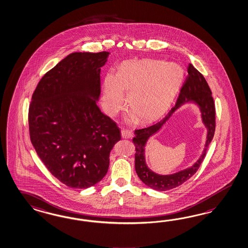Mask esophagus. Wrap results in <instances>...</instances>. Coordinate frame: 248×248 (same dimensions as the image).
Wrapping results in <instances>:
<instances>
[{
    "label": "esophagus",
    "mask_w": 248,
    "mask_h": 248,
    "mask_svg": "<svg viewBox=\"0 0 248 248\" xmlns=\"http://www.w3.org/2000/svg\"><path fill=\"white\" fill-rule=\"evenodd\" d=\"M121 137L123 139H129V138L133 137V132L131 130H128V129H122L121 130Z\"/></svg>",
    "instance_id": "esophagus-1"
}]
</instances>
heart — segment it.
<instances>
[{
  "label": "heart",
  "mask_w": 248,
  "mask_h": 248,
  "mask_svg": "<svg viewBox=\"0 0 248 248\" xmlns=\"http://www.w3.org/2000/svg\"><path fill=\"white\" fill-rule=\"evenodd\" d=\"M184 71L176 62L145 59L121 64L119 72H108L102 84L107 113L114 116L125 103L140 122L155 121L167 112L182 82ZM133 115H131V118Z\"/></svg>",
  "instance_id": "heart-1"
}]
</instances>
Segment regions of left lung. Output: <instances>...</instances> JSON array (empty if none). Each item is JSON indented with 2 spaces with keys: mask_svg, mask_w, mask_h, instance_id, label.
I'll return each instance as SVG.
<instances>
[{
  "mask_svg": "<svg viewBox=\"0 0 248 248\" xmlns=\"http://www.w3.org/2000/svg\"><path fill=\"white\" fill-rule=\"evenodd\" d=\"M188 75L181 87L177 98L176 105L166 115V117L161 121L155 124L135 130V138L133 143L136 147L135 154V170L137 175L140 178L142 182L149 187L158 190L166 191L172 188H175L178 186L183 184L187 179L198 171L200 165L203 162L206 154V149L208 145L213 140L216 128V108L212 97V92L207 84L204 76L192 65L189 64L187 67ZM187 102H193L200 107L202 111V116L203 123L208 128V136L206 142L205 149L202 155L198 161L192 167L182 170L175 174L171 175H158L149 170L145 164L144 158V146L149 138L156 133L162 125L169 119L178 107Z\"/></svg>",
  "mask_w": 248,
  "mask_h": 248,
  "instance_id": "1",
  "label": "left lung"
}]
</instances>
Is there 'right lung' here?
I'll list each match as a JSON object with an SVG mask.
<instances>
[{"label":"right lung","instance_id":"1","mask_svg":"<svg viewBox=\"0 0 248 248\" xmlns=\"http://www.w3.org/2000/svg\"><path fill=\"white\" fill-rule=\"evenodd\" d=\"M108 52H73L39 81L29 107L31 141L45 167L71 188L99 182L121 140L117 124L97 105L100 68Z\"/></svg>","mask_w":248,"mask_h":248}]
</instances>
